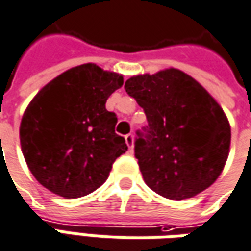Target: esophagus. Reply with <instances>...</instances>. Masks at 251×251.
<instances>
[{
	"label": "esophagus",
	"mask_w": 251,
	"mask_h": 251,
	"mask_svg": "<svg viewBox=\"0 0 251 251\" xmlns=\"http://www.w3.org/2000/svg\"><path fill=\"white\" fill-rule=\"evenodd\" d=\"M125 141L126 144H127V147L131 150V148H133V144H134V137H133V134H126Z\"/></svg>",
	"instance_id": "34e87169"
}]
</instances>
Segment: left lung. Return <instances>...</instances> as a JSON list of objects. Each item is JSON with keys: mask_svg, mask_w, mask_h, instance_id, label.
<instances>
[{"mask_svg": "<svg viewBox=\"0 0 251 251\" xmlns=\"http://www.w3.org/2000/svg\"><path fill=\"white\" fill-rule=\"evenodd\" d=\"M125 89L148 121L134 141L145 183L170 200L211 186L227 162L231 127L208 91L174 68L130 77Z\"/></svg>", "mask_w": 251, "mask_h": 251, "instance_id": "left-lung-1", "label": "left lung"}]
</instances>
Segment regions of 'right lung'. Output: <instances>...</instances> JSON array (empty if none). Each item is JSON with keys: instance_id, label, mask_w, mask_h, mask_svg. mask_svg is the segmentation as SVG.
Masks as SVG:
<instances>
[{"instance_id": "right-lung-1", "label": "right lung", "mask_w": 251, "mask_h": 251, "mask_svg": "<svg viewBox=\"0 0 251 251\" xmlns=\"http://www.w3.org/2000/svg\"><path fill=\"white\" fill-rule=\"evenodd\" d=\"M124 77L84 64L55 77L36 94L20 124L28 168L40 185L65 199L100 187L117 157L127 151L115 133L117 115L106 101Z\"/></svg>"}]
</instances>
